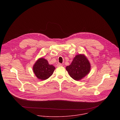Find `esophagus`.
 I'll return each instance as SVG.
<instances>
[{
    "mask_svg": "<svg viewBox=\"0 0 120 120\" xmlns=\"http://www.w3.org/2000/svg\"><path fill=\"white\" fill-rule=\"evenodd\" d=\"M61 66H62V65L61 64H60V63H58L57 64V67H61Z\"/></svg>",
    "mask_w": 120,
    "mask_h": 120,
    "instance_id": "obj_1",
    "label": "esophagus"
}]
</instances>
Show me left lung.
<instances>
[{
  "label": "left lung",
  "instance_id": "obj_1",
  "mask_svg": "<svg viewBox=\"0 0 120 120\" xmlns=\"http://www.w3.org/2000/svg\"><path fill=\"white\" fill-rule=\"evenodd\" d=\"M66 68L70 77L77 81L81 80L90 73L91 66L84 54H79L75 56Z\"/></svg>",
  "mask_w": 120,
  "mask_h": 120
}]
</instances>
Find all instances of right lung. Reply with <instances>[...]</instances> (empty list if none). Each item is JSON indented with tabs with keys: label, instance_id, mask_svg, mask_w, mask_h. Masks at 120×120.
<instances>
[{
	"label": "right lung",
	"instance_id": "obj_1",
	"mask_svg": "<svg viewBox=\"0 0 120 120\" xmlns=\"http://www.w3.org/2000/svg\"><path fill=\"white\" fill-rule=\"evenodd\" d=\"M55 69V67L52 65H49L48 60L43 58L38 59L33 67L35 76L41 80L49 79Z\"/></svg>",
	"mask_w": 120,
	"mask_h": 120
}]
</instances>
